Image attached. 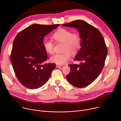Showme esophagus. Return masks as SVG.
Returning <instances> with one entry per match:
<instances>
[{"label": "esophagus", "instance_id": "1", "mask_svg": "<svg viewBox=\"0 0 121 121\" xmlns=\"http://www.w3.org/2000/svg\"><path fill=\"white\" fill-rule=\"evenodd\" d=\"M63 66L62 65H59V64H56V67H61V66Z\"/></svg>", "mask_w": 121, "mask_h": 121}]
</instances>
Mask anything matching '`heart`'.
<instances>
[{
  "label": "heart",
  "instance_id": "b5f03b06",
  "mask_svg": "<svg viewBox=\"0 0 121 121\" xmlns=\"http://www.w3.org/2000/svg\"><path fill=\"white\" fill-rule=\"evenodd\" d=\"M53 39L57 43H64V51L62 54H55L51 57V61L57 64L62 65L70 60L71 54H77L82 45V39L78 32H72L66 29H60L53 34ZM43 46L46 52L52 54L54 51L55 43L51 40L44 41Z\"/></svg>",
  "mask_w": 121,
  "mask_h": 121
}]
</instances>
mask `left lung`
I'll return each mask as SVG.
<instances>
[{
    "mask_svg": "<svg viewBox=\"0 0 121 121\" xmlns=\"http://www.w3.org/2000/svg\"><path fill=\"white\" fill-rule=\"evenodd\" d=\"M62 26L76 28L82 39L81 47L74 60L79 65L70 64L71 71L67 81L77 88H83L93 82L104 66L107 47L99 30L83 20H76Z\"/></svg>",
    "mask_w": 121,
    "mask_h": 121,
    "instance_id": "obj_1",
    "label": "left lung"
}]
</instances>
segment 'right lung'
Listing matches in <instances>:
<instances>
[{
  "mask_svg": "<svg viewBox=\"0 0 121 121\" xmlns=\"http://www.w3.org/2000/svg\"><path fill=\"white\" fill-rule=\"evenodd\" d=\"M60 25L33 24L19 32L13 43L10 61L20 83L30 89L40 88L46 83L56 64H43L47 55L44 37Z\"/></svg>",
  "mask_w": 121,
  "mask_h": 121,
  "instance_id": "1",
  "label": "right lung"
}]
</instances>
